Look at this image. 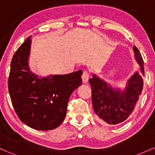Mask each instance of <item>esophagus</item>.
Wrapping results in <instances>:
<instances>
[{"instance_id": "1", "label": "esophagus", "mask_w": 155, "mask_h": 155, "mask_svg": "<svg viewBox=\"0 0 155 155\" xmlns=\"http://www.w3.org/2000/svg\"><path fill=\"white\" fill-rule=\"evenodd\" d=\"M89 77H90V74L87 71H84L81 76V79H82V82L83 83H87Z\"/></svg>"}]
</instances>
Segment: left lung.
Here are the masks:
<instances>
[{
  "label": "left lung",
  "instance_id": "left-lung-1",
  "mask_svg": "<svg viewBox=\"0 0 155 155\" xmlns=\"http://www.w3.org/2000/svg\"><path fill=\"white\" fill-rule=\"evenodd\" d=\"M139 69L127 79L125 87H113L96 74L90 79L94 111L101 123L117 124L124 122L134 110L143 90V60L139 50L133 47Z\"/></svg>",
  "mask_w": 155,
  "mask_h": 155
}]
</instances>
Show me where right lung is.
<instances>
[{"mask_svg":"<svg viewBox=\"0 0 155 155\" xmlns=\"http://www.w3.org/2000/svg\"><path fill=\"white\" fill-rule=\"evenodd\" d=\"M31 37L19 47L11 63L8 92L17 116L38 130L55 129L66 116L72 92L81 85L82 71L60 75H37L29 67Z\"/></svg>","mask_w":155,"mask_h":155,"instance_id":"add662e5","label":"right lung"}]
</instances>
